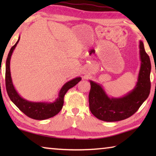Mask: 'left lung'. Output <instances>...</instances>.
Segmentation results:
<instances>
[{
    "label": "left lung",
    "mask_w": 156,
    "mask_h": 156,
    "mask_svg": "<svg viewBox=\"0 0 156 156\" xmlns=\"http://www.w3.org/2000/svg\"><path fill=\"white\" fill-rule=\"evenodd\" d=\"M140 67L136 86L121 97L109 96L101 84L89 80V109L95 117L106 122H115L134 114L147 100L150 93L151 62L145 51L144 44L139 41Z\"/></svg>",
    "instance_id": "left-lung-1"
}]
</instances>
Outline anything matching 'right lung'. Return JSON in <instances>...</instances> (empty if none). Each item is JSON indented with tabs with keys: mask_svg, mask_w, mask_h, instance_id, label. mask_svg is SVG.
Returning a JSON list of instances; mask_svg holds the SVG:
<instances>
[{
	"mask_svg": "<svg viewBox=\"0 0 156 156\" xmlns=\"http://www.w3.org/2000/svg\"><path fill=\"white\" fill-rule=\"evenodd\" d=\"M20 36H19L17 42L10 49L6 60L5 84H6L7 94L13 103L28 117L39 120L48 119L56 115L60 112L64 103L65 94L69 89L77 84L82 78L81 77H76L64 84L58 92L57 98L53 102H33L23 98L14 87L11 76V72H10V60H11L12 55L20 41Z\"/></svg>",
	"mask_w": 156,
	"mask_h": 156,
	"instance_id": "obj_1",
	"label": "right lung"
}]
</instances>
